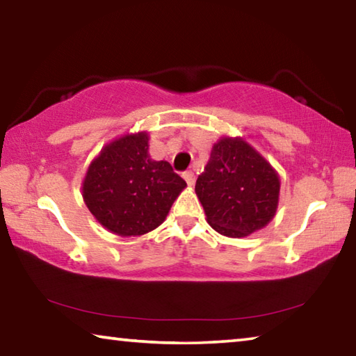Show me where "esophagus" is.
Wrapping results in <instances>:
<instances>
[{"mask_svg": "<svg viewBox=\"0 0 356 356\" xmlns=\"http://www.w3.org/2000/svg\"><path fill=\"white\" fill-rule=\"evenodd\" d=\"M182 176H184V179H185V182L188 184V186L195 185V174H193L191 171H185V172L182 174Z\"/></svg>", "mask_w": 356, "mask_h": 356, "instance_id": "obj_1", "label": "esophagus"}]
</instances>
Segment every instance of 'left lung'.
I'll return each mask as SVG.
<instances>
[{
  "label": "left lung",
  "instance_id": "1",
  "mask_svg": "<svg viewBox=\"0 0 356 356\" xmlns=\"http://www.w3.org/2000/svg\"><path fill=\"white\" fill-rule=\"evenodd\" d=\"M195 190L216 232L245 237L273 218L280 179L243 140L222 138L213 146Z\"/></svg>",
  "mask_w": 356,
  "mask_h": 356
}]
</instances>
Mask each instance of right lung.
<instances>
[{
    "label": "right lung",
    "instance_id": "1",
    "mask_svg": "<svg viewBox=\"0 0 356 356\" xmlns=\"http://www.w3.org/2000/svg\"><path fill=\"white\" fill-rule=\"evenodd\" d=\"M147 141L138 134L108 144L84 179L88 209L118 236H143L160 226L186 186L168 161L150 159Z\"/></svg>",
    "mask_w": 356,
    "mask_h": 356
}]
</instances>
